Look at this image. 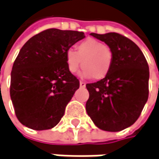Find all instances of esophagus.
Instances as JSON below:
<instances>
[{"mask_svg":"<svg viewBox=\"0 0 159 159\" xmlns=\"http://www.w3.org/2000/svg\"><path fill=\"white\" fill-rule=\"evenodd\" d=\"M80 86L81 88H84V87H86V83L84 81H80Z\"/></svg>","mask_w":159,"mask_h":159,"instance_id":"esophagus-1","label":"esophagus"}]
</instances>
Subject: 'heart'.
Masks as SVG:
<instances>
[{"mask_svg":"<svg viewBox=\"0 0 159 159\" xmlns=\"http://www.w3.org/2000/svg\"><path fill=\"white\" fill-rule=\"evenodd\" d=\"M113 59V53L103 43L89 38L80 43L74 50L66 53V64L70 73H76L81 67L83 76L95 80H102L109 74Z\"/></svg>","mask_w":159,"mask_h":159,"instance_id":"obj_1","label":"heart"}]
</instances>
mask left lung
Wrapping results in <instances>:
<instances>
[{"mask_svg":"<svg viewBox=\"0 0 159 159\" xmlns=\"http://www.w3.org/2000/svg\"><path fill=\"white\" fill-rule=\"evenodd\" d=\"M90 35L109 47L113 59L104 79L86 85L89 93L86 111L98 128L122 131L135 123L148 102V64L140 48L120 34Z\"/></svg>","mask_w":159,"mask_h":159,"instance_id":"8db88e82","label":"left lung"}]
</instances>
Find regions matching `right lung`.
Listing matches in <instances>:
<instances>
[{"mask_svg":"<svg viewBox=\"0 0 159 159\" xmlns=\"http://www.w3.org/2000/svg\"><path fill=\"white\" fill-rule=\"evenodd\" d=\"M83 32L50 28L21 48L11 72L10 95L19 122L34 130L51 129L80 88L66 64V53Z\"/></svg>","mask_w":159,"mask_h":159,"instance_id":"right-lung-1","label":"right lung"}]
</instances>
